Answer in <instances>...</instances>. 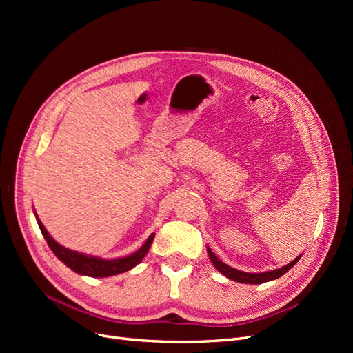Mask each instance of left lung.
Instances as JSON below:
<instances>
[{
	"mask_svg": "<svg viewBox=\"0 0 353 353\" xmlns=\"http://www.w3.org/2000/svg\"><path fill=\"white\" fill-rule=\"evenodd\" d=\"M208 254L209 258L212 261V263L215 265V268L222 274L225 275L227 279L232 280V281H237V283H243V284H262V283H266V281H271V280H276L280 279L281 275H284L287 271H290L294 263L301 259V256H297V258L287 263L285 266H281V268L279 270H274V271H266V272H254V274H250V272H243V271H239L236 268H231V266H228L227 263H223L222 261H219L215 253H213L210 250V248H208Z\"/></svg>",
	"mask_w": 353,
	"mask_h": 353,
	"instance_id": "1",
	"label": "left lung"
}]
</instances>
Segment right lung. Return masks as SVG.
I'll use <instances>...</instances> for the list:
<instances>
[{
	"label": "right lung",
	"mask_w": 353,
	"mask_h": 353,
	"mask_svg": "<svg viewBox=\"0 0 353 353\" xmlns=\"http://www.w3.org/2000/svg\"><path fill=\"white\" fill-rule=\"evenodd\" d=\"M37 222H38L42 236H44V239L47 240V243L50 245V249L63 263L69 266V268L77 274L95 276V279H97V276L99 279H103V276H112V275H117V274H122V272L132 270L134 266H137L143 261V258L147 254L148 249H150V245L154 240V232H153L152 236L147 239V241L135 253H132L130 256H125V258L101 259V258H99V256L83 254V253L70 250V249L65 248V245L59 244L54 239L50 236L46 227L42 225V222L38 219V216H37Z\"/></svg>",
	"instance_id": "1"
}]
</instances>
